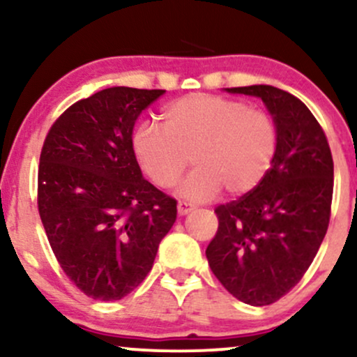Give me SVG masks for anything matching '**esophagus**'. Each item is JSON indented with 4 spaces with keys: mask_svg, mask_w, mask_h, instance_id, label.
Instances as JSON below:
<instances>
[{
    "mask_svg": "<svg viewBox=\"0 0 357 357\" xmlns=\"http://www.w3.org/2000/svg\"><path fill=\"white\" fill-rule=\"evenodd\" d=\"M191 211H195V206H192V204L184 203V202H179V203H178V215H179V216L190 215Z\"/></svg>",
    "mask_w": 357,
    "mask_h": 357,
    "instance_id": "34e87169",
    "label": "esophagus"
}]
</instances>
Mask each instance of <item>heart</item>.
Returning <instances> with one entry per match:
<instances>
[{
	"instance_id": "obj_1",
	"label": "heart",
	"mask_w": 357,
	"mask_h": 357,
	"mask_svg": "<svg viewBox=\"0 0 357 357\" xmlns=\"http://www.w3.org/2000/svg\"><path fill=\"white\" fill-rule=\"evenodd\" d=\"M165 126L141 122L132 151L142 171L161 188L178 183L190 155L195 169L179 196L208 202L221 191L241 196L253 191L272 166L278 134L267 112L211 93H192L167 104Z\"/></svg>"
}]
</instances>
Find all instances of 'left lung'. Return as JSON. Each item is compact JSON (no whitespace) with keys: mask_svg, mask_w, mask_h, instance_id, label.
Segmentation results:
<instances>
[{"mask_svg":"<svg viewBox=\"0 0 357 357\" xmlns=\"http://www.w3.org/2000/svg\"><path fill=\"white\" fill-rule=\"evenodd\" d=\"M258 97L277 126L268 173L238 202L215 210L218 231L206 248L211 272L248 305H268L298 284L326 236L334 162L307 105L272 85L225 89Z\"/></svg>","mask_w":357,"mask_h":357,"instance_id":"8db88e82","label":"left lung"}]
</instances>
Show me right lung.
I'll use <instances>...</instances> for the list:
<instances>
[{
	"instance_id": "obj_1",
	"label": "right lung",
	"mask_w": 357,
	"mask_h": 357,
	"mask_svg": "<svg viewBox=\"0 0 357 357\" xmlns=\"http://www.w3.org/2000/svg\"><path fill=\"white\" fill-rule=\"evenodd\" d=\"M166 90L110 87L52 126L40 154L38 211L67 277L96 301H121L153 268L176 202L142 176L137 117Z\"/></svg>"
}]
</instances>
